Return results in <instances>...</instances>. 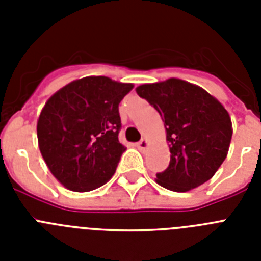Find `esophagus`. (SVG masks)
<instances>
[{
  "mask_svg": "<svg viewBox=\"0 0 261 261\" xmlns=\"http://www.w3.org/2000/svg\"><path fill=\"white\" fill-rule=\"evenodd\" d=\"M147 146H149V142H147L146 138H141V140L137 142V147L140 150H145Z\"/></svg>",
  "mask_w": 261,
  "mask_h": 261,
  "instance_id": "esophagus-1",
  "label": "esophagus"
}]
</instances>
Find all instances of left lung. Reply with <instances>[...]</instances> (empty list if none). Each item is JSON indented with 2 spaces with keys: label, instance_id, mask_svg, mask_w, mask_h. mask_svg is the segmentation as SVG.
Returning <instances> with one entry per match:
<instances>
[{
  "label": "left lung",
  "instance_id": "1",
  "mask_svg": "<svg viewBox=\"0 0 261 261\" xmlns=\"http://www.w3.org/2000/svg\"><path fill=\"white\" fill-rule=\"evenodd\" d=\"M159 112L170 146V165L156 183L175 192L208 181L225 161L232 136L227 111L201 87L170 78L136 89Z\"/></svg>",
  "mask_w": 261,
  "mask_h": 261
}]
</instances>
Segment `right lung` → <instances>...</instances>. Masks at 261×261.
Instances as JSON below:
<instances>
[{"instance_id":"right-lung-1","label":"right lung","mask_w":261,"mask_h":261,"mask_svg":"<svg viewBox=\"0 0 261 261\" xmlns=\"http://www.w3.org/2000/svg\"><path fill=\"white\" fill-rule=\"evenodd\" d=\"M132 89L107 77H85L48 99L38 120L39 149L66 188L89 192L115 174L125 151L119 103Z\"/></svg>"}]
</instances>
